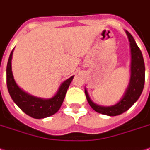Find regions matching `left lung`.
Segmentation results:
<instances>
[{"mask_svg": "<svg viewBox=\"0 0 150 150\" xmlns=\"http://www.w3.org/2000/svg\"><path fill=\"white\" fill-rule=\"evenodd\" d=\"M128 35L131 49V77L129 80V84L122 99L114 105L111 106H101L92 102L88 96L87 90H85V94L87 100L91 105V108L96 112L103 115L115 116L125 112L134 105L137 101L143 91L144 86V77H145V68L144 62L143 55L139 48L133 36L128 31H125Z\"/></svg>", "mask_w": 150, "mask_h": 150, "instance_id": "obj_1", "label": "left lung"}]
</instances>
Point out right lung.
Masks as SVG:
<instances>
[{"instance_id": "add662e5", "label": "right lung", "mask_w": 150, "mask_h": 150, "mask_svg": "<svg viewBox=\"0 0 150 150\" xmlns=\"http://www.w3.org/2000/svg\"><path fill=\"white\" fill-rule=\"evenodd\" d=\"M12 54L13 50L10 54L6 67L7 88L12 100L26 115H30L35 119H43L55 114L59 110L63 103L73 76L62 83L58 92L52 98L42 99L35 97L21 90L15 82L11 71Z\"/></svg>"}]
</instances>
